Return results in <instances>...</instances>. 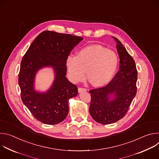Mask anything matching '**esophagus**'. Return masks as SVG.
<instances>
[{
    "mask_svg": "<svg viewBox=\"0 0 159 159\" xmlns=\"http://www.w3.org/2000/svg\"><path fill=\"white\" fill-rule=\"evenodd\" d=\"M86 90H87V89H85V88H82V87H79L78 88V91H79V93H83V92H85Z\"/></svg>",
    "mask_w": 159,
    "mask_h": 159,
    "instance_id": "obj_1",
    "label": "esophagus"
}]
</instances>
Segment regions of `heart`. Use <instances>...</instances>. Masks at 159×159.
Listing matches in <instances>:
<instances>
[{
  "mask_svg": "<svg viewBox=\"0 0 159 159\" xmlns=\"http://www.w3.org/2000/svg\"><path fill=\"white\" fill-rule=\"evenodd\" d=\"M119 63L115 52L99 44L90 45L79 50L76 56L66 58V68L69 79L74 83L82 80L87 76L96 87L108 84L114 77Z\"/></svg>",
  "mask_w": 159,
  "mask_h": 159,
  "instance_id": "1",
  "label": "heart"
}]
</instances>
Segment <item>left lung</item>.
Instances as JSON below:
<instances>
[{
  "mask_svg": "<svg viewBox=\"0 0 159 159\" xmlns=\"http://www.w3.org/2000/svg\"><path fill=\"white\" fill-rule=\"evenodd\" d=\"M117 43L120 70L105 87L89 90L91 101L89 112L92 118L102 125L114 123L123 118L137 94L138 72L135 62L123 44Z\"/></svg>",
  "mask_w": 159,
  "mask_h": 159,
  "instance_id": "1",
  "label": "left lung"
}]
</instances>
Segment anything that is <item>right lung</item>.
<instances>
[{"label":"right lung","instance_id":"add662e5","mask_svg":"<svg viewBox=\"0 0 159 159\" xmlns=\"http://www.w3.org/2000/svg\"><path fill=\"white\" fill-rule=\"evenodd\" d=\"M83 38L69 34L44 31L31 44L22 59L18 82L22 102L33 116L47 125L63 121L69 113V100L77 96L75 84L66 77V58ZM44 67H52L55 79L45 93L34 89L37 71Z\"/></svg>","mask_w":159,"mask_h":159}]
</instances>
